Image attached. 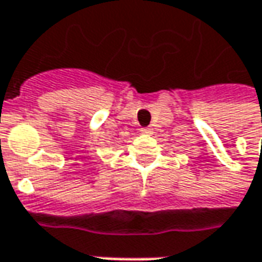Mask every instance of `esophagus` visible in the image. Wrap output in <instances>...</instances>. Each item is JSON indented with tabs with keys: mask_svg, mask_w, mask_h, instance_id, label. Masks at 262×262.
I'll return each instance as SVG.
<instances>
[{
	"mask_svg": "<svg viewBox=\"0 0 262 262\" xmlns=\"http://www.w3.org/2000/svg\"><path fill=\"white\" fill-rule=\"evenodd\" d=\"M140 132H142L143 135H151L153 129H150V127H142V129H140Z\"/></svg>",
	"mask_w": 262,
	"mask_h": 262,
	"instance_id": "1",
	"label": "esophagus"
}]
</instances>
